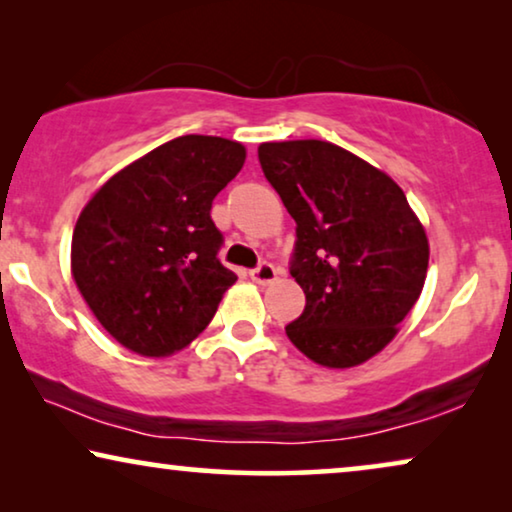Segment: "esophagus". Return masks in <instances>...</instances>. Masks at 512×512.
<instances>
[{
	"mask_svg": "<svg viewBox=\"0 0 512 512\" xmlns=\"http://www.w3.org/2000/svg\"><path fill=\"white\" fill-rule=\"evenodd\" d=\"M249 277L254 279L256 284H261V286L272 284L277 279V268L272 263H261L256 270L249 272Z\"/></svg>",
	"mask_w": 512,
	"mask_h": 512,
	"instance_id": "esophagus-1",
	"label": "esophagus"
}]
</instances>
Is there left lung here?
I'll return each mask as SVG.
<instances>
[{
    "instance_id": "obj_1",
    "label": "left lung",
    "mask_w": 512,
    "mask_h": 512,
    "mask_svg": "<svg viewBox=\"0 0 512 512\" xmlns=\"http://www.w3.org/2000/svg\"><path fill=\"white\" fill-rule=\"evenodd\" d=\"M265 179L296 221L291 275L305 310L286 335L324 368H354L396 338L429 268V237L403 188L321 139L258 146Z\"/></svg>"
}]
</instances>
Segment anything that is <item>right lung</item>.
Listing matches in <instances>:
<instances>
[{"instance_id":"1","label":"right lung","mask_w":512,"mask_h":512,"mask_svg":"<svg viewBox=\"0 0 512 512\" xmlns=\"http://www.w3.org/2000/svg\"><path fill=\"white\" fill-rule=\"evenodd\" d=\"M244 158L233 139L177 137L118 170L81 209L72 277L125 349L160 359L191 345L237 282L216 258L209 212Z\"/></svg>"}]
</instances>
